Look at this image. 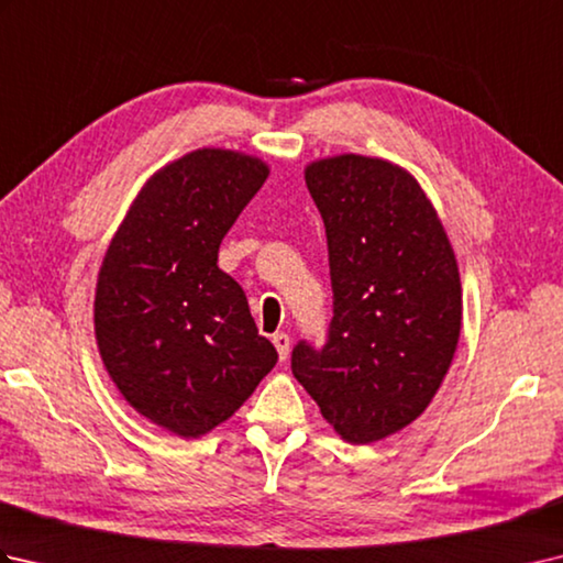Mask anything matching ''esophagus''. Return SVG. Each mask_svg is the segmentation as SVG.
I'll return each instance as SVG.
<instances>
[{
	"label": "esophagus",
	"instance_id": "34e87169",
	"mask_svg": "<svg viewBox=\"0 0 563 563\" xmlns=\"http://www.w3.org/2000/svg\"><path fill=\"white\" fill-rule=\"evenodd\" d=\"M273 345H275V351H278L280 361H285L290 353V336L288 333H273Z\"/></svg>",
	"mask_w": 563,
	"mask_h": 563
}]
</instances>
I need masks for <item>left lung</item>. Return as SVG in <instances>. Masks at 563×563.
Here are the masks:
<instances>
[{"label": "left lung", "instance_id": "left-lung-1", "mask_svg": "<svg viewBox=\"0 0 563 563\" xmlns=\"http://www.w3.org/2000/svg\"><path fill=\"white\" fill-rule=\"evenodd\" d=\"M327 227L329 343H297L292 375L351 445L411 426L445 379L462 329L457 258L411 172L365 154L305 166Z\"/></svg>", "mask_w": 563, "mask_h": 563}]
</instances>
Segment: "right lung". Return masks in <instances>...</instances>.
I'll return each instance as SVG.
<instances>
[{"label": "right lung", "instance_id": "1", "mask_svg": "<svg viewBox=\"0 0 563 563\" xmlns=\"http://www.w3.org/2000/svg\"><path fill=\"white\" fill-rule=\"evenodd\" d=\"M271 166L200 147L154 172L101 261L93 333L113 385L150 423L200 438L232 418L278 353L239 283L218 266L224 234Z\"/></svg>", "mask_w": 563, "mask_h": 563}]
</instances>
